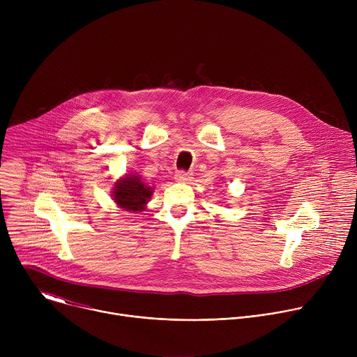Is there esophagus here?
Listing matches in <instances>:
<instances>
[{
  "mask_svg": "<svg viewBox=\"0 0 357 357\" xmlns=\"http://www.w3.org/2000/svg\"><path fill=\"white\" fill-rule=\"evenodd\" d=\"M175 179H176L178 182H186V181H190V179H192V175H190L189 172H185V171H176Z\"/></svg>",
  "mask_w": 357,
  "mask_h": 357,
  "instance_id": "obj_1",
  "label": "esophagus"
}]
</instances>
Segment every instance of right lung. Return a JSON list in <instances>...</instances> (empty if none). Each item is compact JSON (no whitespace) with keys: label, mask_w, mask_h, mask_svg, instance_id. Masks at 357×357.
<instances>
[{"label":"right lung","mask_w":357,"mask_h":357,"mask_svg":"<svg viewBox=\"0 0 357 357\" xmlns=\"http://www.w3.org/2000/svg\"><path fill=\"white\" fill-rule=\"evenodd\" d=\"M152 188L146 186L139 175L127 174L119 179L113 189V197L117 206L130 212H142L151 199Z\"/></svg>","instance_id":"right-lung-1"}]
</instances>
